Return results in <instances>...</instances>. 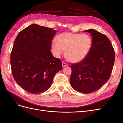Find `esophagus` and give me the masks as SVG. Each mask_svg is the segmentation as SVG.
Listing matches in <instances>:
<instances>
[{
  "instance_id": "34e87169",
  "label": "esophagus",
  "mask_w": 123,
  "mask_h": 123,
  "mask_svg": "<svg viewBox=\"0 0 123 123\" xmlns=\"http://www.w3.org/2000/svg\"><path fill=\"white\" fill-rule=\"evenodd\" d=\"M67 66H68V64H66L65 62H62V66L63 68H64L65 67Z\"/></svg>"
}]
</instances>
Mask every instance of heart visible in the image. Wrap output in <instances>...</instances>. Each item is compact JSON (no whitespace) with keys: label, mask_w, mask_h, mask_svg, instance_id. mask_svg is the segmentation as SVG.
I'll use <instances>...</instances> for the list:
<instances>
[{"label":"heart","mask_w":123,"mask_h":123,"mask_svg":"<svg viewBox=\"0 0 123 123\" xmlns=\"http://www.w3.org/2000/svg\"><path fill=\"white\" fill-rule=\"evenodd\" d=\"M52 43V50L56 57L60 56L65 50V56L72 62H79L86 57L91 49L92 39L87 34L71 32L63 33Z\"/></svg>","instance_id":"1"}]
</instances>
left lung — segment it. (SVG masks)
I'll return each mask as SVG.
<instances>
[{"label": "left lung", "mask_w": 123, "mask_h": 123, "mask_svg": "<svg viewBox=\"0 0 123 123\" xmlns=\"http://www.w3.org/2000/svg\"><path fill=\"white\" fill-rule=\"evenodd\" d=\"M92 37V46L84 60L71 66L70 82L72 87L81 93L97 91L108 80L115 60V53L110 40L94 29L84 31Z\"/></svg>", "instance_id": "left-lung-1"}]
</instances>
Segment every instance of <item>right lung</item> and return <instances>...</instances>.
<instances>
[{
	"instance_id": "add662e5",
	"label": "right lung",
	"mask_w": 123,
	"mask_h": 123,
	"mask_svg": "<svg viewBox=\"0 0 123 123\" xmlns=\"http://www.w3.org/2000/svg\"><path fill=\"white\" fill-rule=\"evenodd\" d=\"M57 31L32 24L17 35L11 54L14 80L21 88L32 94L48 90L56 73L62 69L60 59L50 51Z\"/></svg>"
}]
</instances>
